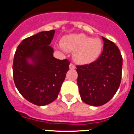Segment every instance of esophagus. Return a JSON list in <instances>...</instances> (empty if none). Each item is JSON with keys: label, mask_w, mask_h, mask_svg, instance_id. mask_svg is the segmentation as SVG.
Masks as SVG:
<instances>
[{"label": "esophagus", "mask_w": 134, "mask_h": 134, "mask_svg": "<svg viewBox=\"0 0 134 134\" xmlns=\"http://www.w3.org/2000/svg\"><path fill=\"white\" fill-rule=\"evenodd\" d=\"M69 69H75V65L73 63H71L69 65Z\"/></svg>", "instance_id": "obj_1"}]
</instances>
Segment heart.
<instances>
[{
    "instance_id": "1",
    "label": "heart",
    "mask_w": 134,
    "mask_h": 134,
    "mask_svg": "<svg viewBox=\"0 0 134 134\" xmlns=\"http://www.w3.org/2000/svg\"><path fill=\"white\" fill-rule=\"evenodd\" d=\"M65 50L75 52V60L81 64L93 62L102 52V43L99 38H93L84 34L67 37L61 42Z\"/></svg>"
}]
</instances>
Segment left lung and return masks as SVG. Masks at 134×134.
<instances>
[{"label":"left lung","mask_w":134,"mask_h":134,"mask_svg":"<svg viewBox=\"0 0 134 134\" xmlns=\"http://www.w3.org/2000/svg\"><path fill=\"white\" fill-rule=\"evenodd\" d=\"M103 49L99 58L90 64L77 65V85L84 103L100 106L114 97L121 80L123 59L114 42L102 37Z\"/></svg>","instance_id":"1"}]
</instances>
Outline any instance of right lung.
<instances>
[{
    "mask_svg": "<svg viewBox=\"0 0 134 134\" xmlns=\"http://www.w3.org/2000/svg\"><path fill=\"white\" fill-rule=\"evenodd\" d=\"M55 31H43L25 38L14 54L13 79L18 91L29 102L45 105L54 102L69 70L70 61L54 57L49 46ZM31 58L34 63H28Z\"/></svg>",
    "mask_w": 134,
    "mask_h": 134,
    "instance_id": "right-lung-1",
    "label": "right lung"
}]
</instances>
